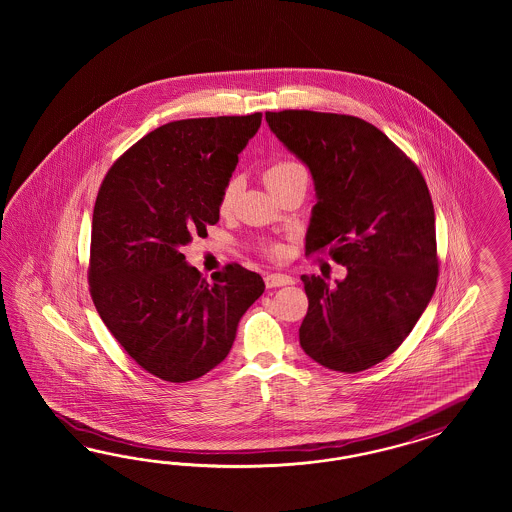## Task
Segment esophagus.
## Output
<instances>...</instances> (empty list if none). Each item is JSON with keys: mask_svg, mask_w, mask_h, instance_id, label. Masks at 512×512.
Segmentation results:
<instances>
[{"mask_svg": "<svg viewBox=\"0 0 512 512\" xmlns=\"http://www.w3.org/2000/svg\"><path fill=\"white\" fill-rule=\"evenodd\" d=\"M264 283H266V287H283V285H293L295 279L287 276V274L276 272V274H266Z\"/></svg>", "mask_w": 512, "mask_h": 512, "instance_id": "1", "label": "esophagus"}]
</instances>
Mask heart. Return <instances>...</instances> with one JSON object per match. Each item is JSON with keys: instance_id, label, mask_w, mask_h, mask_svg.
Listing matches in <instances>:
<instances>
[{"instance_id": "b5f03b06", "label": "heart", "mask_w": 512, "mask_h": 512, "mask_svg": "<svg viewBox=\"0 0 512 512\" xmlns=\"http://www.w3.org/2000/svg\"><path fill=\"white\" fill-rule=\"evenodd\" d=\"M304 171L302 165H298L295 161H276L274 165H270L266 171H264V182L268 189L272 186L279 184L281 180H285L287 176L296 174V172ZM236 191H238V184L236 180H231L225 189H223V195H221V210H229L234 204L236 199Z\"/></svg>"}]
</instances>
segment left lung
Listing matches in <instances>:
<instances>
[{
	"label": "left lung",
	"instance_id": "left-lung-1",
	"mask_svg": "<svg viewBox=\"0 0 512 512\" xmlns=\"http://www.w3.org/2000/svg\"><path fill=\"white\" fill-rule=\"evenodd\" d=\"M279 142L311 174L306 253L330 249L347 276H302L308 357L334 372L368 370L417 325L437 283L432 197L415 163L375 125L311 110L266 112Z\"/></svg>",
	"mask_w": 512,
	"mask_h": 512
}]
</instances>
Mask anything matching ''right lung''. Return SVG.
Here are the masks:
<instances>
[{
    "label": "right lung",
    "instance_id": "add662e5",
    "mask_svg": "<svg viewBox=\"0 0 512 512\" xmlns=\"http://www.w3.org/2000/svg\"><path fill=\"white\" fill-rule=\"evenodd\" d=\"M263 114L161 125L107 172L92 223L90 291L110 334L140 368L171 383L214 370L264 293L229 264L208 283L182 248L219 221L223 189Z\"/></svg>",
    "mask_w": 512,
    "mask_h": 512
}]
</instances>
